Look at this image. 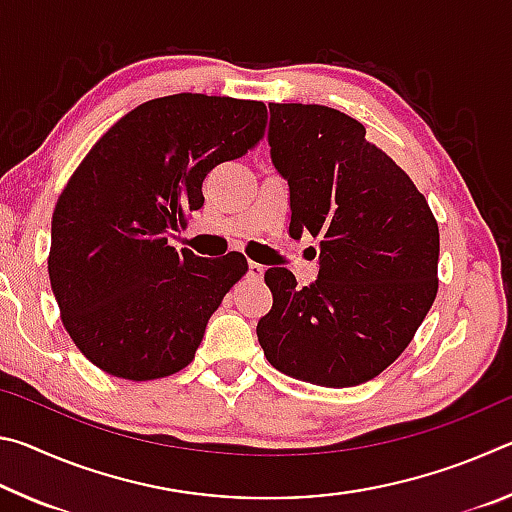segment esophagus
I'll use <instances>...</instances> for the list:
<instances>
[{
  "mask_svg": "<svg viewBox=\"0 0 512 512\" xmlns=\"http://www.w3.org/2000/svg\"><path fill=\"white\" fill-rule=\"evenodd\" d=\"M264 271H266V268L262 264H257V262H250L248 264V277H250V280H262Z\"/></svg>",
  "mask_w": 512,
  "mask_h": 512,
  "instance_id": "1",
  "label": "esophagus"
}]
</instances>
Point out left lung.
Segmentation results:
<instances>
[{"label":"left lung","instance_id":"left-lung-1","mask_svg":"<svg viewBox=\"0 0 512 512\" xmlns=\"http://www.w3.org/2000/svg\"><path fill=\"white\" fill-rule=\"evenodd\" d=\"M268 144L289 180V235L320 241L318 280L268 268L273 309L257 323L268 363L327 388L359 386L413 341L438 293V221L366 128L314 103H268Z\"/></svg>","mask_w":512,"mask_h":512}]
</instances>
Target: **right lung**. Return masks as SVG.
<instances>
[{"label":"right lung","mask_w":512,"mask_h":512,"mask_svg":"<svg viewBox=\"0 0 512 512\" xmlns=\"http://www.w3.org/2000/svg\"><path fill=\"white\" fill-rule=\"evenodd\" d=\"M262 101L171 94L121 117L58 196L49 280L60 320L88 361L112 377L149 381L192 363L207 320L248 271L232 253H178L169 235L201 210L216 164L255 149Z\"/></svg>","instance_id":"obj_1"}]
</instances>
